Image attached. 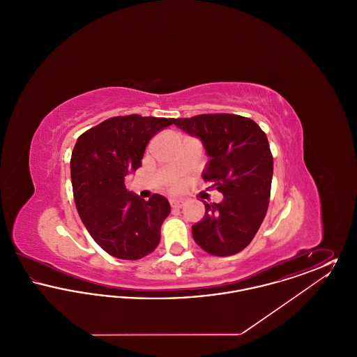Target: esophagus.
<instances>
[{
	"mask_svg": "<svg viewBox=\"0 0 357 357\" xmlns=\"http://www.w3.org/2000/svg\"><path fill=\"white\" fill-rule=\"evenodd\" d=\"M185 204L186 202L183 199H175V198L170 199L171 207H175V208H181V207L185 206Z\"/></svg>",
	"mask_w": 357,
	"mask_h": 357,
	"instance_id": "1",
	"label": "esophagus"
}]
</instances>
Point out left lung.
I'll use <instances>...</instances> for the list:
<instances>
[{
  "instance_id": "1",
  "label": "left lung",
  "mask_w": 357,
  "mask_h": 357,
  "mask_svg": "<svg viewBox=\"0 0 357 357\" xmlns=\"http://www.w3.org/2000/svg\"><path fill=\"white\" fill-rule=\"evenodd\" d=\"M172 123L201 139L210 158L202 176L223 194L220 204L204 202V218L192 225L194 241L208 255H237L255 238L269 206L273 156L266 134L253 120L231 114Z\"/></svg>"
}]
</instances>
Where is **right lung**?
<instances>
[{
    "label": "right lung",
    "instance_id": "obj_1",
    "mask_svg": "<svg viewBox=\"0 0 357 357\" xmlns=\"http://www.w3.org/2000/svg\"><path fill=\"white\" fill-rule=\"evenodd\" d=\"M174 119L127 115L104 120L79 136L70 158L77 213L88 233L108 255L140 259L156 249L169 201H149L127 191L124 181L142 166L147 143Z\"/></svg>",
    "mask_w": 357,
    "mask_h": 357
}]
</instances>
